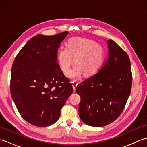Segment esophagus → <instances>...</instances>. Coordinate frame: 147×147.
Masks as SVG:
<instances>
[{
  "label": "esophagus",
  "instance_id": "34e87169",
  "mask_svg": "<svg viewBox=\"0 0 147 147\" xmlns=\"http://www.w3.org/2000/svg\"><path fill=\"white\" fill-rule=\"evenodd\" d=\"M72 85H73V89L74 90L76 89L77 85H78V83L77 82H76V81H73V82H72Z\"/></svg>",
  "mask_w": 147,
  "mask_h": 147
}]
</instances>
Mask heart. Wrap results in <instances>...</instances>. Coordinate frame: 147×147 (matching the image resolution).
Returning <instances> with one entry per match:
<instances>
[{
    "label": "heart",
    "instance_id": "b5f03b06",
    "mask_svg": "<svg viewBox=\"0 0 147 147\" xmlns=\"http://www.w3.org/2000/svg\"><path fill=\"white\" fill-rule=\"evenodd\" d=\"M105 57V50L99 43L88 39L73 38L68 41L66 47H61L57 53V61L62 72L70 73L74 62L76 65L70 76L78 78L84 73L92 76L100 69Z\"/></svg>",
    "mask_w": 147,
    "mask_h": 147
}]
</instances>
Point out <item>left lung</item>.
<instances>
[{
	"mask_svg": "<svg viewBox=\"0 0 147 147\" xmlns=\"http://www.w3.org/2000/svg\"><path fill=\"white\" fill-rule=\"evenodd\" d=\"M108 58L97 73L79 84V115L84 123L102 127L119 117L128 99L132 73L128 55L112 40H107Z\"/></svg>",
	"mask_w": 147,
	"mask_h": 147,
	"instance_id": "obj_1",
	"label": "left lung"
}]
</instances>
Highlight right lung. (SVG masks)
<instances>
[{
    "mask_svg": "<svg viewBox=\"0 0 147 147\" xmlns=\"http://www.w3.org/2000/svg\"><path fill=\"white\" fill-rule=\"evenodd\" d=\"M33 36L12 66L11 94L21 117L36 126L57 121L73 88L57 63V50L68 35Z\"/></svg>",
    "mask_w": 147,
    "mask_h": 147,
    "instance_id": "1",
    "label": "right lung"
}]
</instances>
